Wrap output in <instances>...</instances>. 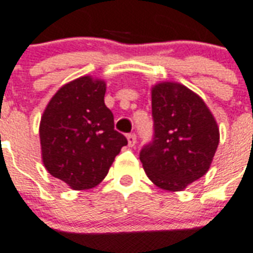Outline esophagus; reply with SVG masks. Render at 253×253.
Here are the masks:
<instances>
[{"label":"esophagus","instance_id":"34e87169","mask_svg":"<svg viewBox=\"0 0 253 253\" xmlns=\"http://www.w3.org/2000/svg\"><path fill=\"white\" fill-rule=\"evenodd\" d=\"M127 140H128V146H131V147H134L135 143H136V135L132 132V134H128L127 135Z\"/></svg>","mask_w":253,"mask_h":253}]
</instances>
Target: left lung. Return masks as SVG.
<instances>
[{"instance_id":"1","label":"left lung","mask_w":253,"mask_h":253,"mask_svg":"<svg viewBox=\"0 0 253 253\" xmlns=\"http://www.w3.org/2000/svg\"><path fill=\"white\" fill-rule=\"evenodd\" d=\"M154 136L139 152L148 179L162 190L182 191L207 172L219 128L199 95L179 84L152 87Z\"/></svg>"}]
</instances>
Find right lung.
<instances>
[{"label": "right lung", "instance_id": "obj_1", "mask_svg": "<svg viewBox=\"0 0 253 253\" xmlns=\"http://www.w3.org/2000/svg\"><path fill=\"white\" fill-rule=\"evenodd\" d=\"M105 92L103 81L81 77L55 92L41 118L43 165L73 190L99 184L127 144L126 136L114 128Z\"/></svg>", "mask_w": 253, "mask_h": 253}]
</instances>
